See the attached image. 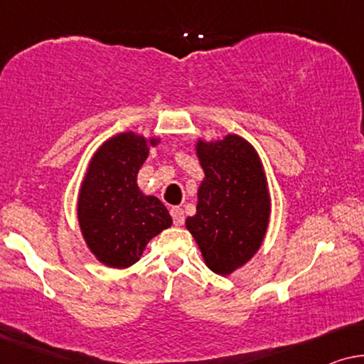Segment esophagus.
I'll return each mask as SVG.
<instances>
[{
    "label": "esophagus",
    "mask_w": 364,
    "mask_h": 364,
    "mask_svg": "<svg viewBox=\"0 0 364 364\" xmlns=\"http://www.w3.org/2000/svg\"><path fill=\"white\" fill-rule=\"evenodd\" d=\"M170 213H171V218H173V223H175V226H183V223H184V211H183V208L173 206L170 209Z\"/></svg>",
    "instance_id": "obj_1"
}]
</instances>
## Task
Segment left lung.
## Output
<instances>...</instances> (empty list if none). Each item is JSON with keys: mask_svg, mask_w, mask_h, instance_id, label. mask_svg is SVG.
<instances>
[{"mask_svg": "<svg viewBox=\"0 0 364 364\" xmlns=\"http://www.w3.org/2000/svg\"><path fill=\"white\" fill-rule=\"evenodd\" d=\"M196 155L204 171L196 214L188 231L214 274L229 275L254 257L262 245L270 218V194L262 161L247 140H198Z\"/></svg>", "mask_w": 364, "mask_h": 364, "instance_id": "8db88e82", "label": "left lung"}]
</instances>
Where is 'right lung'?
Returning a JSON list of instances; mask_svg holds the SVG:
<instances>
[{
    "label": "right lung",
    "mask_w": 364,
    "mask_h": 364,
    "mask_svg": "<svg viewBox=\"0 0 364 364\" xmlns=\"http://www.w3.org/2000/svg\"><path fill=\"white\" fill-rule=\"evenodd\" d=\"M158 141L133 132L119 133L102 143L87 166L77 219L87 247L107 267L125 269L138 262L146 244L171 226L160 199L143 194L136 184L150 146Z\"/></svg>",
    "instance_id": "obj_1"
}]
</instances>
